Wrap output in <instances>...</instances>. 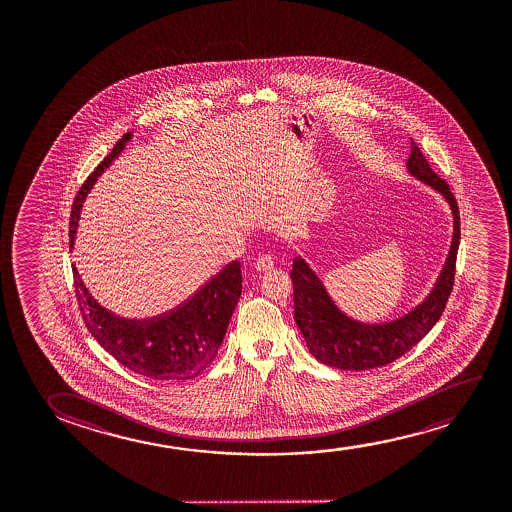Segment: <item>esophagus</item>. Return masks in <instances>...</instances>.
<instances>
[{
  "instance_id": "1",
  "label": "esophagus",
  "mask_w": 512,
  "mask_h": 512,
  "mask_svg": "<svg viewBox=\"0 0 512 512\" xmlns=\"http://www.w3.org/2000/svg\"><path fill=\"white\" fill-rule=\"evenodd\" d=\"M274 267V260L271 255H260L257 262H255V269L259 271V273H267V271H271Z\"/></svg>"
}]
</instances>
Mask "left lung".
Returning a JSON list of instances; mask_svg holds the SVG:
<instances>
[{
	"label": "left lung",
	"instance_id": "8db88e82",
	"mask_svg": "<svg viewBox=\"0 0 512 512\" xmlns=\"http://www.w3.org/2000/svg\"><path fill=\"white\" fill-rule=\"evenodd\" d=\"M407 168L414 176L439 190L448 199L455 215V238L449 259L427 301L413 313L386 325H364L337 311L329 295L301 257L294 259L290 278L294 283V318L306 339L308 350L322 364L343 371H367L413 350L432 330L448 304L455 285L456 255L460 245V211L448 182L430 168V162L411 138V155Z\"/></svg>",
	"mask_w": 512,
	"mask_h": 512
}]
</instances>
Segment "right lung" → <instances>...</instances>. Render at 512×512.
Returning a JSON list of instances; mask_svg holds the SVG:
<instances>
[{"instance_id": "right-lung-1", "label": "right lung", "mask_w": 512, "mask_h": 512, "mask_svg": "<svg viewBox=\"0 0 512 512\" xmlns=\"http://www.w3.org/2000/svg\"><path fill=\"white\" fill-rule=\"evenodd\" d=\"M131 138L124 134L98 168L78 189L71 206L70 248L87 192ZM75 295L85 327L117 362L157 381H183L199 376L217 357L241 295V264L234 260L190 299L148 320H126L101 308L87 292L73 266Z\"/></svg>"}]
</instances>
